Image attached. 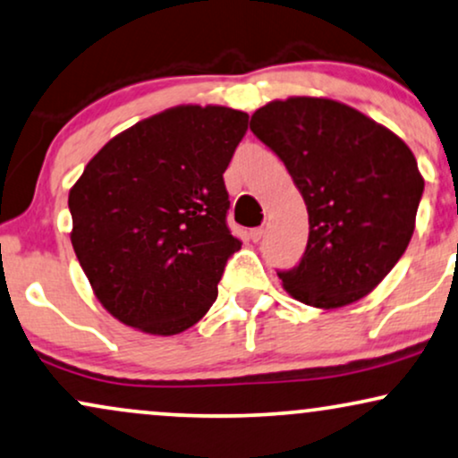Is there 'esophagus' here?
I'll return each instance as SVG.
<instances>
[{"label": "esophagus", "instance_id": "esophagus-1", "mask_svg": "<svg viewBox=\"0 0 458 458\" xmlns=\"http://www.w3.org/2000/svg\"><path fill=\"white\" fill-rule=\"evenodd\" d=\"M262 236H264V228H262V225H259V228H253L251 233H249V239H251L253 242L262 241Z\"/></svg>", "mask_w": 458, "mask_h": 458}]
</instances>
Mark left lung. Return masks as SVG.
Listing matches in <instances>:
<instances>
[{"label":"left lung","mask_w":458,"mask_h":458,"mask_svg":"<svg viewBox=\"0 0 458 458\" xmlns=\"http://www.w3.org/2000/svg\"><path fill=\"white\" fill-rule=\"evenodd\" d=\"M249 126L279 156L309 211L302 258L276 270L283 287L317 309L357 302L412 239L425 190L414 154L389 129L332 99L272 101Z\"/></svg>","instance_id":"left-lung-1"}]
</instances>
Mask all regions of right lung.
<instances>
[{
	"label": "right lung",
	"instance_id": "obj_1",
	"mask_svg": "<svg viewBox=\"0 0 458 458\" xmlns=\"http://www.w3.org/2000/svg\"><path fill=\"white\" fill-rule=\"evenodd\" d=\"M249 115L182 106L120 132L69 192L72 245L115 319L173 335L202 319L225 262L241 249L228 228L224 171Z\"/></svg>",
	"mask_w": 458,
	"mask_h": 458
}]
</instances>
